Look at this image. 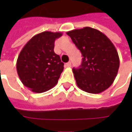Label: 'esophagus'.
<instances>
[{"instance_id": "obj_1", "label": "esophagus", "mask_w": 132, "mask_h": 132, "mask_svg": "<svg viewBox=\"0 0 132 132\" xmlns=\"http://www.w3.org/2000/svg\"><path fill=\"white\" fill-rule=\"evenodd\" d=\"M65 66H66V67H68V68H69V67H71V62L69 61L68 63H66Z\"/></svg>"}]
</instances>
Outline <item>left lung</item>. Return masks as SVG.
<instances>
[{"instance_id": "8db88e82", "label": "left lung", "mask_w": 132, "mask_h": 132, "mask_svg": "<svg viewBox=\"0 0 132 132\" xmlns=\"http://www.w3.org/2000/svg\"><path fill=\"white\" fill-rule=\"evenodd\" d=\"M80 51L82 63L73 69L78 88L89 93L105 91L112 84L119 67V58L110 39L99 30L86 27L67 32Z\"/></svg>"}]
</instances>
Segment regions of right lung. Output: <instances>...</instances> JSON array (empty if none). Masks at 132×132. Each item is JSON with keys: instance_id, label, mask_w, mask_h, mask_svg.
Wrapping results in <instances>:
<instances>
[{"instance_id": "obj_1", "label": "right lung", "mask_w": 132, "mask_h": 132, "mask_svg": "<svg viewBox=\"0 0 132 132\" xmlns=\"http://www.w3.org/2000/svg\"><path fill=\"white\" fill-rule=\"evenodd\" d=\"M60 32L45 31L28 41L17 60L16 67L24 86L35 93H44L54 87L63 70L60 56L54 52Z\"/></svg>"}]
</instances>
